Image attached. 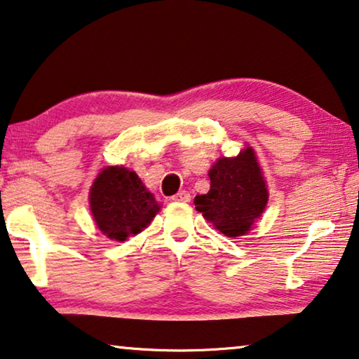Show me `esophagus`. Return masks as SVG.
<instances>
[{
	"label": "esophagus",
	"instance_id": "obj_1",
	"mask_svg": "<svg viewBox=\"0 0 359 359\" xmlns=\"http://www.w3.org/2000/svg\"><path fill=\"white\" fill-rule=\"evenodd\" d=\"M190 194L189 191H185V190H182V191H179L177 195H174L172 196V200L174 201H182V203H187V201H190Z\"/></svg>",
	"mask_w": 359,
	"mask_h": 359
}]
</instances>
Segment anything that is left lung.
<instances>
[{"instance_id": "8db88e82", "label": "left lung", "mask_w": 359, "mask_h": 359, "mask_svg": "<svg viewBox=\"0 0 359 359\" xmlns=\"http://www.w3.org/2000/svg\"><path fill=\"white\" fill-rule=\"evenodd\" d=\"M211 187L195 196V210L229 238L248 233L267 205V187L251 147L233 158H219L210 169Z\"/></svg>"}]
</instances>
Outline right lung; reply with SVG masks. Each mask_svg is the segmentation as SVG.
<instances>
[{
  "mask_svg": "<svg viewBox=\"0 0 359 359\" xmlns=\"http://www.w3.org/2000/svg\"><path fill=\"white\" fill-rule=\"evenodd\" d=\"M159 208L142 179L122 165L104 168L90 189V210L96 227L116 242L140 233Z\"/></svg>",
  "mask_w": 359,
  "mask_h": 359,
  "instance_id": "add662e5",
  "label": "right lung"
}]
</instances>
